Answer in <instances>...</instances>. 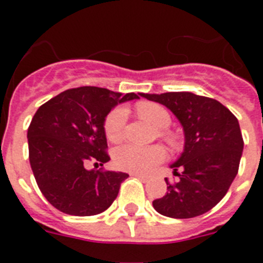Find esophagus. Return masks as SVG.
<instances>
[{
    "mask_svg": "<svg viewBox=\"0 0 263 263\" xmlns=\"http://www.w3.org/2000/svg\"><path fill=\"white\" fill-rule=\"evenodd\" d=\"M133 176H136V178H138L139 180H141V182H143V183H146V182H147V180H148L147 176L141 175V174H133Z\"/></svg>",
    "mask_w": 263,
    "mask_h": 263,
    "instance_id": "34e87169",
    "label": "esophagus"
}]
</instances>
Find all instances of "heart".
Instances as JSON below:
<instances>
[{
    "instance_id": "1",
    "label": "heart",
    "mask_w": 263,
    "mask_h": 263,
    "mask_svg": "<svg viewBox=\"0 0 263 263\" xmlns=\"http://www.w3.org/2000/svg\"><path fill=\"white\" fill-rule=\"evenodd\" d=\"M137 115L148 121L159 129L160 138H163L171 147L179 148L182 145L180 137L167 130L171 124V116L168 110L159 104L139 103L136 106ZM126 111L124 108H115L106 116L104 121V133L109 142L117 143L124 137ZM166 158V152L162 146H147L141 147L136 145H124L115 152V164L120 170L133 174H147L157 164L162 163Z\"/></svg>"
}]
</instances>
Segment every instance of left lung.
<instances>
[{
  "label": "left lung",
  "mask_w": 263,
  "mask_h": 263,
  "mask_svg": "<svg viewBox=\"0 0 263 263\" xmlns=\"http://www.w3.org/2000/svg\"><path fill=\"white\" fill-rule=\"evenodd\" d=\"M163 104L179 118L185 136L184 152L173 164L175 183H167L163 197L153 201L160 215L192 218L212 210L236 178L243 139L236 116L211 97L191 92L141 93Z\"/></svg>",
  "instance_id": "8db88e82"
}]
</instances>
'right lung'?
I'll use <instances>...</instances> for the list:
<instances>
[{"label":"right lung","instance_id":"1","mask_svg":"<svg viewBox=\"0 0 263 263\" xmlns=\"http://www.w3.org/2000/svg\"><path fill=\"white\" fill-rule=\"evenodd\" d=\"M134 99L136 93L80 87L39 106L27 129L30 166L43 196L60 212L93 216L115 201L129 175L85 166L110 159L104 121L113 106Z\"/></svg>","mask_w":263,"mask_h":263}]
</instances>
